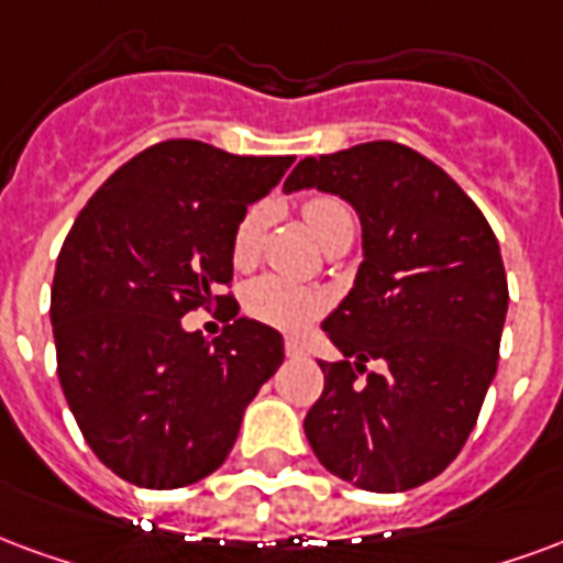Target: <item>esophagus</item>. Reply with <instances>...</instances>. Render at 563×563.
<instances>
[{
	"mask_svg": "<svg viewBox=\"0 0 563 563\" xmlns=\"http://www.w3.org/2000/svg\"><path fill=\"white\" fill-rule=\"evenodd\" d=\"M286 355L289 357H301L303 355V345L298 340H286Z\"/></svg>",
	"mask_w": 563,
	"mask_h": 563,
	"instance_id": "esophagus-1",
	"label": "esophagus"
}]
</instances>
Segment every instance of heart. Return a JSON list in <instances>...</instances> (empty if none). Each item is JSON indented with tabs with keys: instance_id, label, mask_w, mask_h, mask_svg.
<instances>
[{
	"instance_id": "b5f03b06",
	"label": "heart",
	"mask_w": 563,
	"mask_h": 563,
	"mask_svg": "<svg viewBox=\"0 0 563 563\" xmlns=\"http://www.w3.org/2000/svg\"><path fill=\"white\" fill-rule=\"evenodd\" d=\"M303 220L307 227L313 229V235L319 241H328L340 229L352 227V214L349 208L334 197H313L303 202ZM262 244V214L256 208H250L239 218L235 229H232V265L247 268L260 256ZM324 298L307 286L277 277V274H265L260 280H253L244 289V310L253 316L256 322L280 328V331H301L313 322L316 316L322 313Z\"/></svg>"
}]
</instances>
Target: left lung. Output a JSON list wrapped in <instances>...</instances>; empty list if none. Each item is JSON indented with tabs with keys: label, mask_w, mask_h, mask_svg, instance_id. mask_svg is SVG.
Here are the masks:
<instances>
[{
	"label": "left lung",
	"mask_w": 563,
	"mask_h": 563,
	"mask_svg": "<svg viewBox=\"0 0 563 563\" xmlns=\"http://www.w3.org/2000/svg\"><path fill=\"white\" fill-rule=\"evenodd\" d=\"M303 187L345 199L364 239L355 286L322 322L343 361H319L324 390L303 432L336 477L406 493L456 460L493 385L507 316L501 250L465 190L409 145L303 157L283 190Z\"/></svg>",
	"instance_id": "left-lung-1"
}]
</instances>
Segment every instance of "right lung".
<instances>
[{
    "instance_id": "1",
    "label": "right lung",
    "mask_w": 563,
    "mask_h": 563,
    "mask_svg": "<svg viewBox=\"0 0 563 563\" xmlns=\"http://www.w3.org/2000/svg\"><path fill=\"white\" fill-rule=\"evenodd\" d=\"M166 140L119 166L74 220L49 319L59 382L95 456L122 481L178 489L218 472L283 364V336L235 319L208 343L181 316L227 303L232 229L292 166Z\"/></svg>"
}]
</instances>
